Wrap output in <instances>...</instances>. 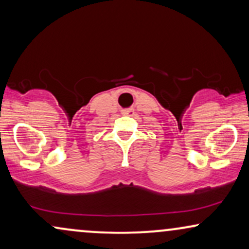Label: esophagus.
Wrapping results in <instances>:
<instances>
[{
	"instance_id": "1",
	"label": "esophagus",
	"mask_w": 249,
	"mask_h": 249,
	"mask_svg": "<svg viewBox=\"0 0 249 249\" xmlns=\"http://www.w3.org/2000/svg\"><path fill=\"white\" fill-rule=\"evenodd\" d=\"M122 114L126 115V116H132L134 114V110L133 109H125V110H123Z\"/></svg>"
}]
</instances>
